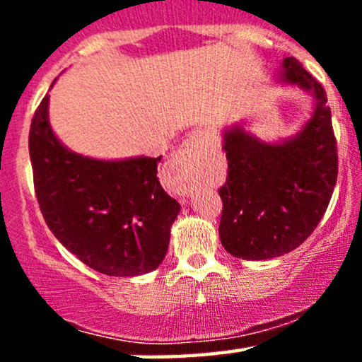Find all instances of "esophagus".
Here are the masks:
<instances>
[{"mask_svg":"<svg viewBox=\"0 0 362 362\" xmlns=\"http://www.w3.org/2000/svg\"><path fill=\"white\" fill-rule=\"evenodd\" d=\"M204 134L201 131H194L187 136V139L180 144V148L177 149L175 156H173V167L180 172H185L187 175L182 182V190L184 194H189L194 189V178L192 172L197 168L199 161L202 158V151H204Z\"/></svg>","mask_w":362,"mask_h":362,"instance_id":"1","label":"esophagus"}]
</instances>
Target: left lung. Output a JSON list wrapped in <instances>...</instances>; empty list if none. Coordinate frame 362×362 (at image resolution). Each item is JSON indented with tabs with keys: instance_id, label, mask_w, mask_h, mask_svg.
I'll return each instance as SVG.
<instances>
[{
	"instance_id": "8db88e82",
	"label": "left lung",
	"mask_w": 362,
	"mask_h": 362,
	"mask_svg": "<svg viewBox=\"0 0 362 362\" xmlns=\"http://www.w3.org/2000/svg\"><path fill=\"white\" fill-rule=\"evenodd\" d=\"M272 85L305 91L313 105L288 138L260 139L245 120L221 129L228 177L219 189V240L243 260L276 259L300 247L325 214L337 182V143L325 90L294 57L282 61Z\"/></svg>"
}]
</instances>
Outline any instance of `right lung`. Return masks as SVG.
Wrapping results in <instances>:
<instances>
[{
	"instance_id": "right-lung-1",
	"label": "right lung",
	"mask_w": 362,
	"mask_h": 362,
	"mask_svg": "<svg viewBox=\"0 0 362 362\" xmlns=\"http://www.w3.org/2000/svg\"><path fill=\"white\" fill-rule=\"evenodd\" d=\"M49 98L35 110L28 136L37 201L49 230L105 276L155 271L180 213L156 177L161 156L102 160L73 151L51 127Z\"/></svg>"
}]
</instances>
